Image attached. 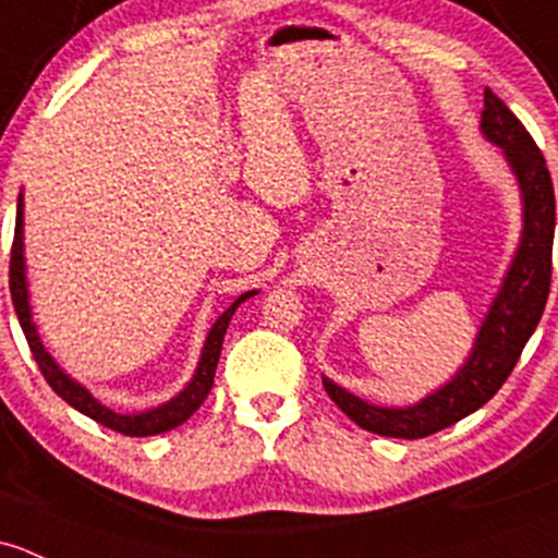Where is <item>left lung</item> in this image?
Wrapping results in <instances>:
<instances>
[{
    "mask_svg": "<svg viewBox=\"0 0 558 558\" xmlns=\"http://www.w3.org/2000/svg\"><path fill=\"white\" fill-rule=\"evenodd\" d=\"M481 131L506 149L524 197V234L511 272L481 326L476 348L454 379L417 407L383 409L324 379L331 401L357 427L387 438H425L484 407L511 377L521 350L543 318L554 269L556 201L548 166L535 138L495 93L484 90Z\"/></svg>",
    "mask_w": 558,
    "mask_h": 558,
    "instance_id": "1",
    "label": "left lung"
}]
</instances>
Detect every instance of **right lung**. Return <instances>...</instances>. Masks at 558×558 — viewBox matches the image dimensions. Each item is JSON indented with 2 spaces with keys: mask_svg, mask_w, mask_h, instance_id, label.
I'll list each match as a JSON object with an SVG mask.
<instances>
[{
  "mask_svg": "<svg viewBox=\"0 0 558 558\" xmlns=\"http://www.w3.org/2000/svg\"><path fill=\"white\" fill-rule=\"evenodd\" d=\"M23 197H17V214H15V238H13V248H10V296H13V307L17 320H21L23 333H26L28 350H32L34 361H37L39 372L47 379V385L69 403L77 412L85 414V417L101 422L104 427H111V430L122 433V436H157V433H166L179 427L181 422H186L192 414L201 409V403L205 401V396L214 387V374H216V363H219L221 355V342H225L227 326H230L232 313L238 310L240 302H245L248 296H254L256 291H248L240 299H234L232 307L216 320L214 328H210L208 339H205L203 348V357L197 363V372L192 377V383L186 385L184 392L173 398V401L162 403V407L149 409V412L141 414H117L111 409L101 407L85 387H80L74 379H69L61 368L56 366L47 350L43 348L37 337V328L32 324V313H28V294H26V275H23Z\"/></svg>",
  "mask_w": 558,
  "mask_h": 558,
  "instance_id": "obj_1",
  "label": "right lung"
}]
</instances>
